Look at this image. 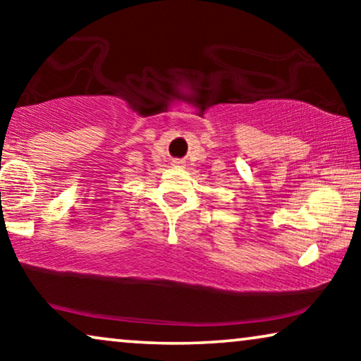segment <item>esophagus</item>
Returning a JSON list of instances; mask_svg holds the SVG:
<instances>
[{"label":"esophagus","mask_w":361,"mask_h":361,"mask_svg":"<svg viewBox=\"0 0 361 361\" xmlns=\"http://www.w3.org/2000/svg\"><path fill=\"white\" fill-rule=\"evenodd\" d=\"M174 166L179 167V166H180V161H174Z\"/></svg>","instance_id":"1"}]
</instances>
